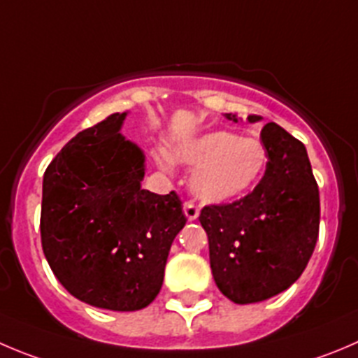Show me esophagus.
Instances as JSON below:
<instances>
[{
  "instance_id": "34e87169",
  "label": "esophagus",
  "mask_w": 358,
  "mask_h": 358,
  "mask_svg": "<svg viewBox=\"0 0 358 358\" xmlns=\"http://www.w3.org/2000/svg\"><path fill=\"white\" fill-rule=\"evenodd\" d=\"M199 213H200L199 206H196V203H193L192 200H186V202H185V214H186V217H188L189 221H195L196 217H199Z\"/></svg>"
}]
</instances>
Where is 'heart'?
Masks as SVG:
<instances>
[{"instance_id":"obj_1","label":"heart","mask_w":358,"mask_h":358,"mask_svg":"<svg viewBox=\"0 0 358 358\" xmlns=\"http://www.w3.org/2000/svg\"><path fill=\"white\" fill-rule=\"evenodd\" d=\"M176 158L195 169L193 193L203 202L221 203L253 189L264 176L268 156L258 138L213 131L179 145ZM158 162L165 169L170 165L165 155Z\"/></svg>"}]
</instances>
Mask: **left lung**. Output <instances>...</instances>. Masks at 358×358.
<instances>
[{
    "label": "left lung",
    "instance_id": "8db88e82",
    "mask_svg": "<svg viewBox=\"0 0 358 358\" xmlns=\"http://www.w3.org/2000/svg\"><path fill=\"white\" fill-rule=\"evenodd\" d=\"M260 138L268 159L253 192L232 203L206 206L199 216L209 237L214 281L236 304L287 290L318 241L320 193L304 144L275 122L262 128Z\"/></svg>",
    "mask_w": 358,
    "mask_h": 358
}]
</instances>
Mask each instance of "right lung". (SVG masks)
Here are the masks:
<instances>
[{"instance_id":"obj_1","label":"right lung","mask_w":358,"mask_h":358,"mask_svg":"<svg viewBox=\"0 0 358 358\" xmlns=\"http://www.w3.org/2000/svg\"><path fill=\"white\" fill-rule=\"evenodd\" d=\"M110 114L75 135L43 173L40 234L54 275L94 308L137 311L159 294L176 236L186 224L176 192L141 188L144 155Z\"/></svg>"}]
</instances>
